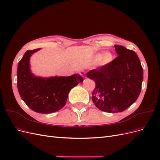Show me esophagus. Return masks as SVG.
<instances>
[{
  "label": "esophagus",
  "mask_w": 160,
  "mask_h": 160,
  "mask_svg": "<svg viewBox=\"0 0 160 160\" xmlns=\"http://www.w3.org/2000/svg\"><path fill=\"white\" fill-rule=\"evenodd\" d=\"M80 75H81V76L85 77H86V73H85V72L84 71H81V73H80Z\"/></svg>",
  "instance_id": "1"
}]
</instances>
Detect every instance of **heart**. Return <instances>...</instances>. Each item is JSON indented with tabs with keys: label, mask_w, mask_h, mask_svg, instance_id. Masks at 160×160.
Listing matches in <instances>:
<instances>
[{
	"label": "heart",
	"mask_w": 160,
	"mask_h": 160,
	"mask_svg": "<svg viewBox=\"0 0 160 160\" xmlns=\"http://www.w3.org/2000/svg\"><path fill=\"white\" fill-rule=\"evenodd\" d=\"M114 60V56L113 53L111 52H106L104 54L103 53H98L94 57V62H99L101 61L102 65H108L112 62Z\"/></svg>",
	"instance_id": "obj_1"
}]
</instances>
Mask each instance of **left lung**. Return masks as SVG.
Segmentation results:
<instances>
[{
  "instance_id": "obj_1",
  "label": "left lung",
  "mask_w": 160,
  "mask_h": 160,
  "mask_svg": "<svg viewBox=\"0 0 160 160\" xmlns=\"http://www.w3.org/2000/svg\"><path fill=\"white\" fill-rule=\"evenodd\" d=\"M118 57L108 65L87 73L95 82L92 101L99 109L108 113L122 112L139 95L143 78L141 62L136 53L115 45Z\"/></svg>"
}]
</instances>
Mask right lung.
Here are the masks:
<instances>
[{"label":"right lung","mask_w":160,"mask_h":160,"mask_svg":"<svg viewBox=\"0 0 160 160\" xmlns=\"http://www.w3.org/2000/svg\"><path fill=\"white\" fill-rule=\"evenodd\" d=\"M41 49L26 51L18 62L17 88L28 107L37 113H51L64 107L71 89L83 79L78 73L49 77L34 75L31 70L30 58Z\"/></svg>","instance_id":"add662e5"}]
</instances>
